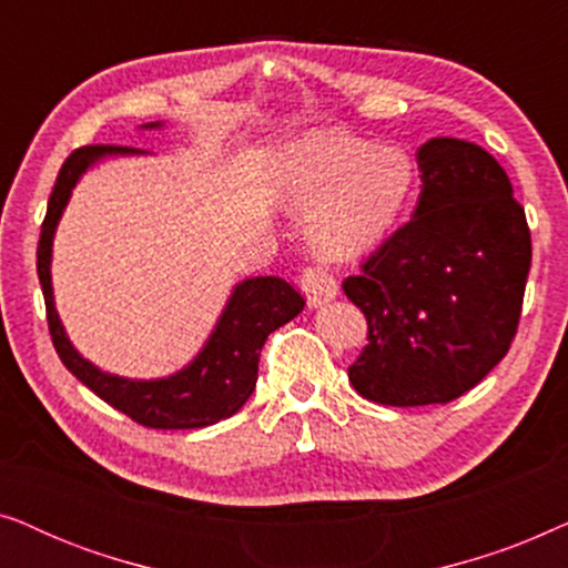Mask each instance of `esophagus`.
<instances>
[{
  "label": "esophagus",
  "mask_w": 568,
  "mask_h": 568,
  "mask_svg": "<svg viewBox=\"0 0 568 568\" xmlns=\"http://www.w3.org/2000/svg\"><path fill=\"white\" fill-rule=\"evenodd\" d=\"M302 292H305L310 307H323L331 300H336L338 284L323 268H305L302 271Z\"/></svg>",
  "instance_id": "1"
}]
</instances>
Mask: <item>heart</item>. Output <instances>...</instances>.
<instances>
[{"label": "heart", "mask_w": 568, "mask_h": 568, "mask_svg": "<svg viewBox=\"0 0 568 568\" xmlns=\"http://www.w3.org/2000/svg\"><path fill=\"white\" fill-rule=\"evenodd\" d=\"M414 183L400 146H375L338 131H313L286 146L278 193L310 212L307 237L325 258H354L390 235Z\"/></svg>", "instance_id": "heart-1"}]
</instances>
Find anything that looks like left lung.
<instances>
[{"label": "left lung", "mask_w": 568, "mask_h": 568, "mask_svg": "<svg viewBox=\"0 0 568 568\" xmlns=\"http://www.w3.org/2000/svg\"><path fill=\"white\" fill-rule=\"evenodd\" d=\"M416 162L410 220L344 282L369 328L348 379L400 408L460 398L504 359L532 261L525 209L491 154L434 136Z\"/></svg>", "instance_id": "obj_1"}]
</instances>
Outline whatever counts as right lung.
Returning a JSON list of instances; mask_svg holds the SVG:
<instances>
[{
	"label": "right lung",
	"mask_w": 568,
	"mask_h": 568,
	"mask_svg": "<svg viewBox=\"0 0 568 568\" xmlns=\"http://www.w3.org/2000/svg\"><path fill=\"white\" fill-rule=\"evenodd\" d=\"M162 126L165 123L154 121L139 129L152 131ZM139 154L146 152L134 150V146L90 144L74 150L61 165L49 209H45L41 240H38V278H41L45 313H49V331L64 367L108 406L134 418L136 424L150 426V429H199V426L230 418L245 406V400L255 390L258 356L268 333L297 317L305 307V300L292 284L278 276L243 278L232 286L227 305L201 352L183 369L168 377L131 379L111 375L84 359L69 341L64 323L57 313V302H53V235H57L59 220L72 199V191L90 168H95L105 158H139Z\"/></svg>",
	"instance_id": "1"
}]
</instances>
